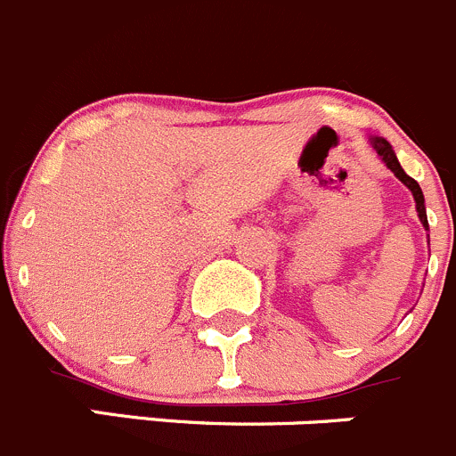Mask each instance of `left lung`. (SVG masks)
Returning <instances> with one entry per match:
<instances>
[{
    "label": "left lung",
    "mask_w": 456,
    "mask_h": 456,
    "mask_svg": "<svg viewBox=\"0 0 456 456\" xmlns=\"http://www.w3.org/2000/svg\"><path fill=\"white\" fill-rule=\"evenodd\" d=\"M370 143H372V148H375V151H377V155H379L381 159H383V164H386L387 168H390L392 173H395L396 177H399L401 182H403L405 186H408L410 191H412L414 201H417V213H419V219H421V224H423V226H426V230H428L426 206H423V192H421V188H419V183L414 182L412 177H408V175L403 173V168H401L399 161H396L395 151H392V146H390V143L386 142V139H381V137H370Z\"/></svg>",
    "instance_id": "1"
}]
</instances>
